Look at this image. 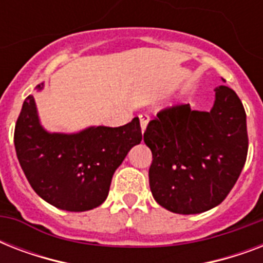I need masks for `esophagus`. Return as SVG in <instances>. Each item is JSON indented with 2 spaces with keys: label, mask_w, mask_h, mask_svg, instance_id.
Instances as JSON below:
<instances>
[{
  "label": "esophagus",
  "mask_w": 263,
  "mask_h": 263,
  "mask_svg": "<svg viewBox=\"0 0 263 263\" xmlns=\"http://www.w3.org/2000/svg\"><path fill=\"white\" fill-rule=\"evenodd\" d=\"M139 120H140V127H142V132H144L146 127H147L148 124V120H150V116L148 115H140L139 116Z\"/></svg>",
  "instance_id": "obj_1"
}]
</instances>
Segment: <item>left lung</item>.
<instances>
[{
	"label": "left lung",
	"instance_id": "1",
	"mask_svg": "<svg viewBox=\"0 0 263 263\" xmlns=\"http://www.w3.org/2000/svg\"><path fill=\"white\" fill-rule=\"evenodd\" d=\"M210 111L190 103L165 107L147 124L144 143L153 154L150 190L169 212L198 214L227 198L249 150L246 111L228 86H218Z\"/></svg>",
	"mask_w": 263,
	"mask_h": 263
}]
</instances>
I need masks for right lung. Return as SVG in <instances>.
Instances as JSON below:
<instances>
[{
  "instance_id": "add662e5",
  "label": "right lung",
  "mask_w": 263,
  "mask_h": 263,
  "mask_svg": "<svg viewBox=\"0 0 263 263\" xmlns=\"http://www.w3.org/2000/svg\"><path fill=\"white\" fill-rule=\"evenodd\" d=\"M140 140L138 117L123 127L49 134L39 124L32 95L23 103L14 127L16 154L32 190L68 212H86L103 203L116 169Z\"/></svg>"
}]
</instances>
